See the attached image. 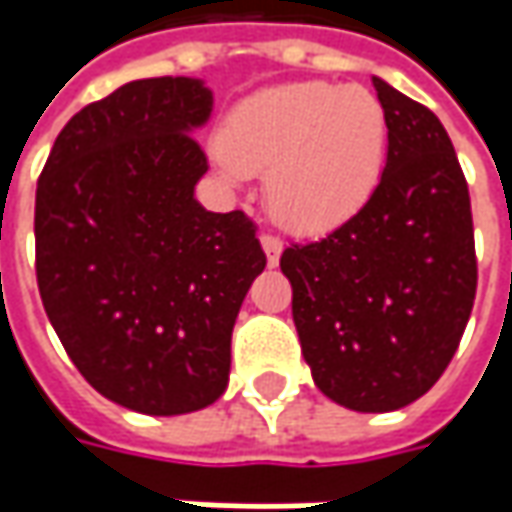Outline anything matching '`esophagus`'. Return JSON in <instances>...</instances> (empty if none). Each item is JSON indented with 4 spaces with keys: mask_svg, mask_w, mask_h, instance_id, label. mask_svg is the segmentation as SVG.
Instances as JSON below:
<instances>
[{
    "mask_svg": "<svg viewBox=\"0 0 512 512\" xmlns=\"http://www.w3.org/2000/svg\"><path fill=\"white\" fill-rule=\"evenodd\" d=\"M262 247H265V253H267V265L270 267L279 265V256H282V239H276V236L265 233V236H262Z\"/></svg>",
    "mask_w": 512,
    "mask_h": 512,
    "instance_id": "1",
    "label": "esophagus"
}]
</instances>
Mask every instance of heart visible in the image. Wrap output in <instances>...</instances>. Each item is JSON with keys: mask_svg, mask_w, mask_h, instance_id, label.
I'll use <instances>...</instances> for the list:
<instances>
[{"mask_svg": "<svg viewBox=\"0 0 512 512\" xmlns=\"http://www.w3.org/2000/svg\"><path fill=\"white\" fill-rule=\"evenodd\" d=\"M387 116L359 85L287 82L227 113L216 170L230 185L265 173L270 216L299 236H325L359 216L382 182Z\"/></svg>", "mask_w": 512, "mask_h": 512, "instance_id": "b5f03b06", "label": "heart"}]
</instances>
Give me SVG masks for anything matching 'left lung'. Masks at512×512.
<instances>
[{
    "instance_id": "8db88e82",
    "label": "left lung",
    "mask_w": 512,
    "mask_h": 512,
    "mask_svg": "<svg viewBox=\"0 0 512 512\" xmlns=\"http://www.w3.org/2000/svg\"><path fill=\"white\" fill-rule=\"evenodd\" d=\"M387 162L373 199L322 242L282 253L313 382L359 413L407 407L439 382L476 299L470 193L433 110L373 76Z\"/></svg>"
}]
</instances>
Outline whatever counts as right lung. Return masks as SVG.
Listing matches in <instances>:
<instances>
[{
    "label": "right lung",
    "instance_id": "add662e5",
    "mask_svg": "<svg viewBox=\"0 0 512 512\" xmlns=\"http://www.w3.org/2000/svg\"><path fill=\"white\" fill-rule=\"evenodd\" d=\"M213 93L136 79L56 136L36 187V282L70 362L105 399L182 416L227 390L230 336L265 250L242 210L196 199Z\"/></svg>",
    "mask_w": 512,
    "mask_h": 512
}]
</instances>
